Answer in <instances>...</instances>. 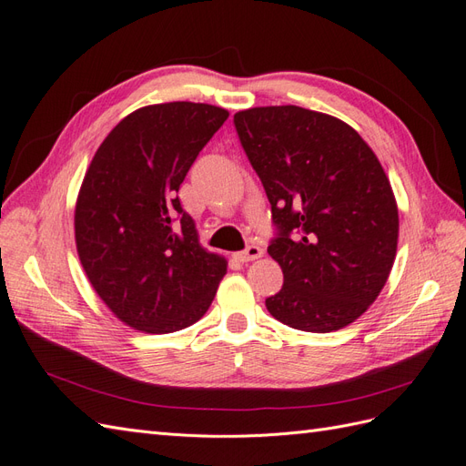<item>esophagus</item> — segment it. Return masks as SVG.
Masks as SVG:
<instances>
[{"label":"esophagus","instance_id":"1","mask_svg":"<svg viewBox=\"0 0 466 466\" xmlns=\"http://www.w3.org/2000/svg\"><path fill=\"white\" fill-rule=\"evenodd\" d=\"M263 256V249L258 246V244H249L246 249H242V251H238V254L234 256L238 261H254V259H258V258H261Z\"/></svg>","mask_w":466,"mask_h":466}]
</instances>
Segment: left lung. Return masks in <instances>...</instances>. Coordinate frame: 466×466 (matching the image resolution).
Segmentation results:
<instances>
[{
    "mask_svg": "<svg viewBox=\"0 0 466 466\" xmlns=\"http://www.w3.org/2000/svg\"><path fill=\"white\" fill-rule=\"evenodd\" d=\"M234 127L271 203L268 251L283 269L265 307L314 334L351 324L387 283L398 244L377 156L350 125L297 105L240 111Z\"/></svg>",
    "mask_w": 466,
    "mask_h": 466,
    "instance_id": "left-lung-1",
    "label": "left lung"
}]
</instances>
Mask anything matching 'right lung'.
<instances>
[{
  "label": "right lung",
  "instance_id": "obj_1",
  "mask_svg": "<svg viewBox=\"0 0 466 466\" xmlns=\"http://www.w3.org/2000/svg\"><path fill=\"white\" fill-rule=\"evenodd\" d=\"M228 111L162 103L125 116L91 159L76 205L79 261L118 320L171 334L208 310L224 258L198 246L177 191Z\"/></svg>",
  "mask_w": 466,
  "mask_h": 466
}]
</instances>
